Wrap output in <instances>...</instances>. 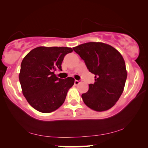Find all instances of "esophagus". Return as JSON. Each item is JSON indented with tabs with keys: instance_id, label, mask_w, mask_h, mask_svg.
<instances>
[{
	"instance_id": "esophagus-1",
	"label": "esophagus",
	"mask_w": 148,
	"mask_h": 148,
	"mask_svg": "<svg viewBox=\"0 0 148 148\" xmlns=\"http://www.w3.org/2000/svg\"><path fill=\"white\" fill-rule=\"evenodd\" d=\"M79 83H80V80H76H76L74 81L75 85H78Z\"/></svg>"
}]
</instances>
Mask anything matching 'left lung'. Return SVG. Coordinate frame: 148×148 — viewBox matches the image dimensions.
Listing matches in <instances>:
<instances>
[{
  "mask_svg": "<svg viewBox=\"0 0 148 148\" xmlns=\"http://www.w3.org/2000/svg\"><path fill=\"white\" fill-rule=\"evenodd\" d=\"M73 50L95 74V82L89 85L82 97L84 103L95 111H105L116 104L125 88L127 71L125 60L115 48L101 42H90Z\"/></svg>",
  "mask_w": 148,
  "mask_h": 148,
  "instance_id": "left-lung-1",
  "label": "left lung"
}]
</instances>
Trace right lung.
I'll list each match as a JSON object with an SVG mask.
<instances>
[{"label": "right lung", "instance_id": "1", "mask_svg": "<svg viewBox=\"0 0 148 148\" xmlns=\"http://www.w3.org/2000/svg\"><path fill=\"white\" fill-rule=\"evenodd\" d=\"M72 51V48L65 47H38L23 58L19 74L22 93L37 111L49 113L64 102L74 79L58 78L54 72L62 70L64 56Z\"/></svg>", "mask_w": 148, "mask_h": 148}]
</instances>
